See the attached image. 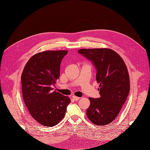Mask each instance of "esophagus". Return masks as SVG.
<instances>
[{"label": "esophagus", "mask_w": 150, "mask_h": 150, "mask_svg": "<svg viewBox=\"0 0 150 150\" xmlns=\"http://www.w3.org/2000/svg\"><path fill=\"white\" fill-rule=\"evenodd\" d=\"M72 98L74 100H75V101H77V100H79L80 98V97H76V96H72Z\"/></svg>", "instance_id": "obj_1"}]
</instances>
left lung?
<instances>
[{
    "mask_svg": "<svg viewBox=\"0 0 150 150\" xmlns=\"http://www.w3.org/2000/svg\"><path fill=\"white\" fill-rule=\"evenodd\" d=\"M80 54L91 60L97 70L100 97H89L88 119L95 125L111 123L119 114L130 90L128 69L120 55L107 49H82Z\"/></svg>",
    "mask_w": 150,
    "mask_h": 150,
    "instance_id": "obj_1",
    "label": "left lung"
}]
</instances>
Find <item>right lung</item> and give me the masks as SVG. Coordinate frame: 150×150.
<instances>
[{
	"label": "right lung",
	"mask_w": 150,
	"mask_h": 150,
	"mask_svg": "<svg viewBox=\"0 0 150 150\" xmlns=\"http://www.w3.org/2000/svg\"><path fill=\"white\" fill-rule=\"evenodd\" d=\"M67 50L36 53L27 62L21 75L23 101L30 115L45 127H53L64 117L70 99L53 91L59 77L61 62Z\"/></svg>",
	"instance_id": "right-lung-1"
}]
</instances>
